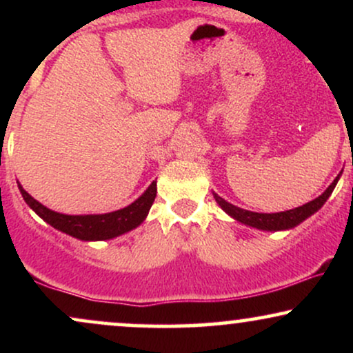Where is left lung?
I'll return each mask as SVG.
<instances>
[{
    "mask_svg": "<svg viewBox=\"0 0 353 353\" xmlns=\"http://www.w3.org/2000/svg\"><path fill=\"white\" fill-rule=\"evenodd\" d=\"M340 176H342V172H340L329 188L323 190L319 197H315L314 201L307 202V204L301 205V208L283 210V212H272V214L252 212V210L241 209L237 208V205L230 204V202L222 199L221 196H217L216 192L212 194H214V199H216L217 204L221 205V209L224 210L225 214H229L234 221L241 222V224L244 225H249V228H255L259 230H270V232H275V230L294 229L295 225H299L301 222L305 221L307 217H310L312 214L317 212V210L322 208V205L327 202V199L330 197L332 190H334L335 185H337Z\"/></svg>",
    "mask_w": 353,
    "mask_h": 353,
    "instance_id": "obj_1",
    "label": "left lung"
}]
</instances>
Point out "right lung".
Returning <instances> with one entry per match:
<instances>
[{"mask_svg": "<svg viewBox=\"0 0 353 353\" xmlns=\"http://www.w3.org/2000/svg\"><path fill=\"white\" fill-rule=\"evenodd\" d=\"M19 192H21L24 202L43 219L44 222L52 225L61 232L68 236L79 239V241H108L117 236L129 232V230L139 228L148 217L149 209H151L154 199H156L157 185L156 181L151 182L148 189L141 194L137 199L129 204L128 208L119 210H112L106 214H81V216H70V214L54 212L48 209L41 202H38L34 197H31L23 185L18 182Z\"/></svg>", "mask_w": 353, "mask_h": 353, "instance_id": "obj_1", "label": "right lung"}]
</instances>
